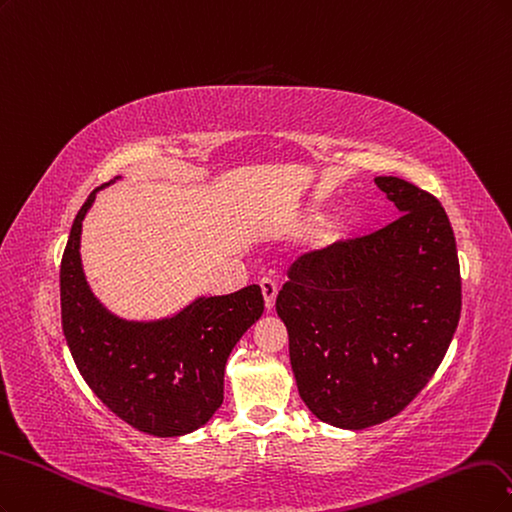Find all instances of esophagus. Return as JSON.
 Returning <instances> with one entry per match:
<instances>
[{"mask_svg": "<svg viewBox=\"0 0 512 512\" xmlns=\"http://www.w3.org/2000/svg\"><path fill=\"white\" fill-rule=\"evenodd\" d=\"M261 293H263V302H266V308L272 310L276 304V295H278V287L272 278H261Z\"/></svg>", "mask_w": 512, "mask_h": 512, "instance_id": "34e87169", "label": "esophagus"}]
</instances>
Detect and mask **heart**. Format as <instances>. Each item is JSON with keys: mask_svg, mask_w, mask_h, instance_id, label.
<instances>
[{"mask_svg": "<svg viewBox=\"0 0 512 512\" xmlns=\"http://www.w3.org/2000/svg\"><path fill=\"white\" fill-rule=\"evenodd\" d=\"M304 219H306L308 223H321V221L325 219V212H323V210H310V212H306ZM353 236H355V227H353L351 223H342L340 227L334 229L332 242H344V240H349V238H353Z\"/></svg>", "mask_w": 512, "mask_h": 512, "instance_id": "obj_1", "label": "heart"}]
</instances>
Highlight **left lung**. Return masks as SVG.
I'll use <instances>...</instances> for the list:
<instances>
[{
  "label": "left lung",
  "mask_w": 512,
  "mask_h": 512,
  "mask_svg": "<svg viewBox=\"0 0 512 512\" xmlns=\"http://www.w3.org/2000/svg\"><path fill=\"white\" fill-rule=\"evenodd\" d=\"M402 217L291 263L276 312L308 410L342 430L402 412L447 353L461 312L455 236L434 195L376 176Z\"/></svg>",
  "instance_id": "1"
}]
</instances>
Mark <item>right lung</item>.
<instances>
[{
	"label": "right lung",
	"instance_id": "obj_1",
	"mask_svg": "<svg viewBox=\"0 0 512 512\" xmlns=\"http://www.w3.org/2000/svg\"><path fill=\"white\" fill-rule=\"evenodd\" d=\"M114 180L91 191L72 223L59 276L63 336L78 372L114 415L151 436H185L221 408L225 364L263 315V295L259 285L200 295L174 315L153 321L110 312L85 276L80 234L95 195Z\"/></svg>",
	"mask_w": 512,
	"mask_h": 512
}]
</instances>
